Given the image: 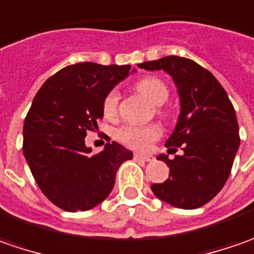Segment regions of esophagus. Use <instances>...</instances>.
I'll return each instance as SVG.
<instances>
[{"label":"esophagus","instance_id":"1","mask_svg":"<svg viewBox=\"0 0 254 254\" xmlns=\"http://www.w3.org/2000/svg\"><path fill=\"white\" fill-rule=\"evenodd\" d=\"M136 160H140V162H152L153 160V157L152 156H147V154H140V153H135Z\"/></svg>","mask_w":254,"mask_h":254}]
</instances>
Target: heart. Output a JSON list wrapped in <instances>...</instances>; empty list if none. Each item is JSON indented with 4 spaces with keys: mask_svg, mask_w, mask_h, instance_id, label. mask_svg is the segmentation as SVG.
Listing matches in <instances>:
<instances>
[{
    "mask_svg": "<svg viewBox=\"0 0 254 254\" xmlns=\"http://www.w3.org/2000/svg\"><path fill=\"white\" fill-rule=\"evenodd\" d=\"M136 90L154 105H162L169 98L167 85L156 77L142 78L136 84ZM118 102L119 92L117 90H112L107 94L104 104H102V111L107 118H114L117 115ZM117 136L119 140L127 146H130L133 149H144L150 142H153L160 136V129L153 125H150V127L127 125V127L119 129Z\"/></svg>",
    "mask_w": 254,
    "mask_h": 254,
    "instance_id": "heart-1",
    "label": "heart"
}]
</instances>
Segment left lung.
I'll return each mask as SVG.
<instances>
[{
  "instance_id": "8db88e82",
  "label": "left lung",
  "mask_w": 254,
  "mask_h": 254,
  "mask_svg": "<svg viewBox=\"0 0 254 254\" xmlns=\"http://www.w3.org/2000/svg\"><path fill=\"white\" fill-rule=\"evenodd\" d=\"M163 70L173 78L180 98V115L166 146H183L181 156L157 159L170 167L169 179L152 184L156 197L183 209L205 205L222 190L239 149L236 112L219 81L195 62L180 56L137 64Z\"/></svg>"
}]
</instances>
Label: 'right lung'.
Segmentation results:
<instances>
[{"label":"right lung","instance_id":"right-lung-1","mask_svg":"<svg viewBox=\"0 0 254 254\" xmlns=\"http://www.w3.org/2000/svg\"><path fill=\"white\" fill-rule=\"evenodd\" d=\"M136 71V70H132ZM130 66L71 64L48 78L23 124V156L42 192L68 212L88 211L110 195L119 166L133 157L112 142L92 154L87 132L98 129L107 94Z\"/></svg>","mask_w":254,"mask_h":254}]
</instances>
